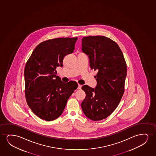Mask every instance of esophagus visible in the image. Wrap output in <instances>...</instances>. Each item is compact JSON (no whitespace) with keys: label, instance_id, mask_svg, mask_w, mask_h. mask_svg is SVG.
I'll return each mask as SVG.
<instances>
[{"label":"esophagus","instance_id":"esophagus-1","mask_svg":"<svg viewBox=\"0 0 156 156\" xmlns=\"http://www.w3.org/2000/svg\"><path fill=\"white\" fill-rule=\"evenodd\" d=\"M81 87H82V86L81 85H80V84H78V90H81Z\"/></svg>","mask_w":156,"mask_h":156}]
</instances>
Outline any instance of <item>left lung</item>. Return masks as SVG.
<instances>
[{"instance_id":"8db88e82","label":"left lung","mask_w":156,"mask_h":156,"mask_svg":"<svg viewBox=\"0 0 156 156\" xmlns=\"http://www.w3.org/2000/svg\"><path fill=\"white\" fill-rule=\"evenodd\" d=\"M81 49L88 55L90 69L98 71L96 87L81 88L86 93L81 108L90 119L101 120L115 111L124 94L126 61L117 44L106 37H83Z\"/></svg>"}]
</instances>
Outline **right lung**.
<instances>
[{
  "instance_id": "obj_1",
  "label": "right lung",
  "mask_w": 156,
  "mask_h": 156,
  "mask_svg": "<svg viewBox=\"0 0 156 156\" xmlns=\"http://www.w3.org/2000/svg\"><path fill=\"white\" fill-rule=\"evenodd\" d=\"M75 38H59L40 43L24 69L25 96L32 112L41 119L51 121L62 115L70 96L78 87L76 81L63 83L56 76L64 56L73 53Z\"/></svg>"
}]
</instances>
